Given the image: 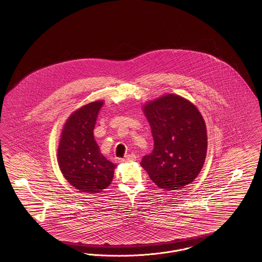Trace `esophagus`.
Segmentation results:
<instances>
[{
    "label": "esophagus",
    "mask_w": 262,
    "mask_h": 262,
    "mask_svg": "<svg viewBox=\"0 0 262 262\" xmlns=\"http://www.w3.org/2000/svg\"><path fill=\"white\" fill-rule=\"evenodd\" d=\"M136 159H137V157L135 154H127L122 159V161L123 162H133V161H136Z\"/></svg>",
    "instance_id": "34e87169"
}]
</instances>
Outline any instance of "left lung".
<instances>
[{
	"instance_id": "obj_1",
	"label": "left lung",
	"mask_w": 262,
	"mask_h": 262,
	"mask_svg": "<svg viewBox=\"0 0 262 262\" xmlns=\"http://www.w3.org/2000/svg\"><path fill=\"white\" fill-rule=\"evenodd\" d=\"M154 139V149L140 165L160 188L176 190L200 174L206 156L204 120L187 99L168 94L143 108Z\"/></svg>"
}]
</instances>
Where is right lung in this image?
<instances>
[{"label":"right lung","instance_id":"add662e5","mask_svg":"<svg viewBox=\"0 0 262 262\" xmlns=\"http://www.w3.org/2000/svg\"><path fill=\"white\" fill-rule=\"evenodd\" d=\"M103 101L91 102L71 115L64 124L58 149L63 177L82 192L97 193L109 187L116 165L100 152L93 129Z\"/></svg>","mask_w":262,"mask_h":262}]
</instances>
